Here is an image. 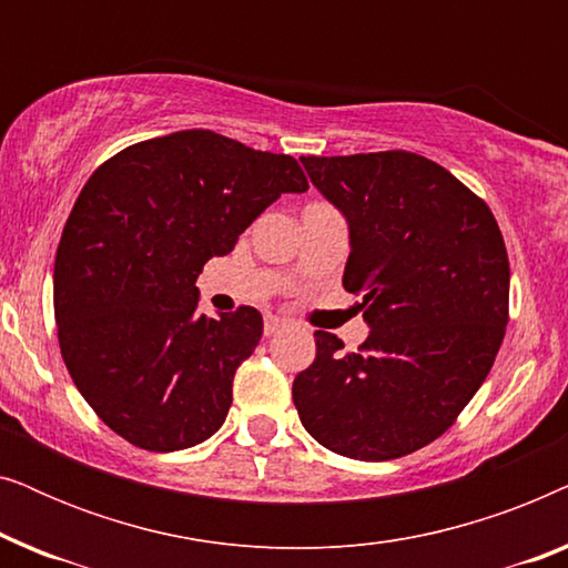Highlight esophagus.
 Masks as SVG:
<instances>
[{
	"label": "esophagus",
	"instance_id": "34e87169",
	"mask_svg": "<svg viewBox=\"0 0 568 568\" xmlns=\"http://www.w3.org/2000/svg\"><path fill=\"white\" fill-rule=\"evenodd\" d=\"M286 323L284 317H278V315H266V321H263V333H266V336H276L278 331H284L286 328Z\"/></svg>",
	"mask_w": 568,
	"mask_h": 568
}]
</instances>
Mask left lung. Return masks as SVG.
Returning <instances> with one entry per match:
<instances>
[{
	"label": "left lung",
	"instance_id": "obj_1",
	"mask_svg": "<svg viewBox=\"0 0 568 568\" xmlns=\"http://www.w3.org/2000/svg\"><path fill=\"white\" fill-rule=\"evenodd\" d=\"M300 160L346 216L344 290L362 294L372 331L356 352L315 331L294 406L331 453L395 460L442 437L494 367L509 321L501 230L484 199L422 154Z\"/></svg>",
	"mask_w": 568,
	"mask_h": 568
}]
</instances>
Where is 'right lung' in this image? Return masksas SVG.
Listing matches in <instances>:
<instances>
[{
    "label": "right lung",
    "mask_w": 568,
    "mask_h": 568,
    "mask_svg": "<svg viewBox=\"0 0 568 568\" xmlns=\"http://www.w3.org/2000/svg\"><path fill=\"white\" fill-rule=\"evenodd\" d=\"M307 191L290 154L206 129L131 144L74 201L53 263L59 348L105 426L150 453L212 437L255 352V307L206 317L196 278L282 193Z\"/></svg>",
    "instance_id": "obj_1"
}]
</instances>
